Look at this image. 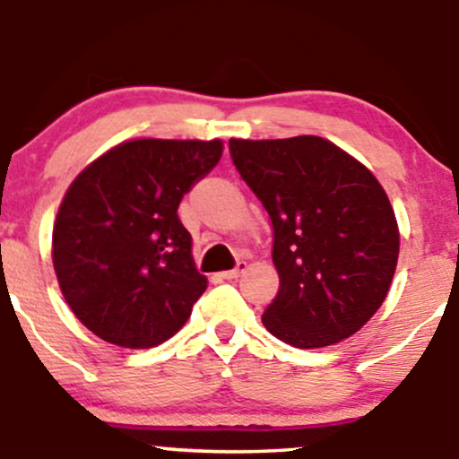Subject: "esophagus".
Returning a JSON list of instances; mask_svg holds the SVG:
<instances>
[{"label":"esophagus","mask_w":459,"mask_h":459,"mask_svg":"<svg viewBox=\"0 0 459 459\" xmlns=\"http://www.w3.org/2000/svg\"><path fill=\"white\" fill-rule=\"evenodd\" d=\"M246 267H247L246 261H239V263H237V265L233 267V270L222 272V278H224V281H235V278H239L241 273L246 272Z\"/></svg>","instance_id":"34e87169"}]
</instances>
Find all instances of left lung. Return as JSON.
<instances>
[{"instance_id": "1", "label": "left lung", "mask_w": 459, "mask_h": 459, "mask_svg": "<svg viewBox=\"0 0 459 459\" xmlns=\"http://www.w3.org/2000/svg\"><path fill=\"white\" fill-rule=\"evenodd\" d=\"M229 149L273 229L281 289L263 325L299 350L351 336L382 307L397 267L399 229L386 192L317 135L233 138Z\"/></svg>"}]
</instances>
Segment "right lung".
<instances>
[{
  "mask_svg": "<svg viewBox=\"0 0 459 459\" xmlns=\"http://www.w3.org/2000/svg\"><path fill=\"white\" fill-rule=\"evenodd\" d=\"M222 142L131 140L71 183L54 224V267L75 317L108 343L146 350L183 328L207 289L178 220Z\"/></svg>",
  "mask_w": 459,
  "mask_h": 459,
  "instance_id": "right-lung-1",
  "label": "right lung"
}]
</instances>
